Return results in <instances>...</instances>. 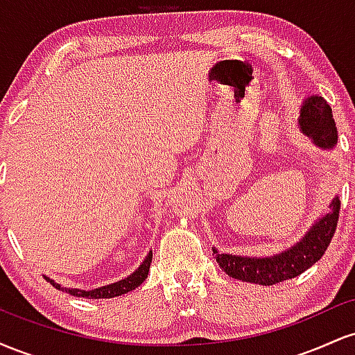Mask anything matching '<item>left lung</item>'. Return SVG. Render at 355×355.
<instances>
[{"label": "left lung", "instance_id": "8db88e82", "mask_svg": "<svg viewBox=\"0 0 355 355\" xmlns=\"http://www.w3.org/2000/svg\"><path fill=\"white\" fill-rule=\"evenodd\" d=\"M299 128L322 150H331L337 145V126L332 116V108L319 95H312L300 105ZM340 200L334 197L329 203V211L312 223L299 242L270 257H245L220 254L218 248L211 247L217 263L232 279L242 282L274 285L284 280L294 279L311 268L324 252L336 234L339 220Z\"/></svg>", "mask_w": 355, "mask_h": 355}]
</instances>
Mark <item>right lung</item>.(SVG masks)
<instances>
[{
  "mask_svg": "<svg viewBox=\"0 0 355 355\" xmlns=\"http://www.w3.org/2000/svg\"><path fill=\"white\" fill-rule=\"evenodd\" d=\"M152 257H153V252L150 250L148 254H146L144 262L140 263V267H138L137 270L133 272V274L125 277V279L118 280V282L103 285V287H98V288H92V291H83V288H73V287H63V285L55 282V280L50 279V277H46V275H43V277L53 285V287L58 288V291H61V292H67V294H70V295L85 297V299H112V297L128 294L130 291H133V288H137L138 285L144 284V280L146 279V277H148L150 263H152Z\"/></svg>",
  "mask_w": 355,
  "mask_h": 355,
  "instance_id": "obj_1",
  "label": "right lung"
}]
</instances>
